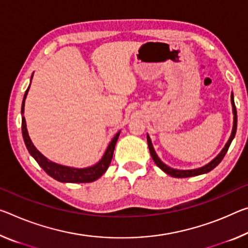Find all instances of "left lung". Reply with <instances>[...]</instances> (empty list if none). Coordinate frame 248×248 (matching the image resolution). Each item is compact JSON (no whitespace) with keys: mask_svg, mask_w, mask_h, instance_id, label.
Masks as SVG:
<instances>
[{"mask_svg":"<svg viewBox=\"0 0 248 248\" xmlns=\"http://www.w3.org/2000/svg\"><path fill=\"white\" fill-rule=\"evenodd\" d=\"M231 103H232V107H233V115H234L233 129H232V133H231V137H230L229 141H227L226 144L224 145V148L222 149V151L219 152L218 155H216L213 160L210 161V162L207 163V164H205V166H203L201 168H198V169H192V170H178V169L170 168L169 166H167L166 163H163L162 161L160 160L158 155H156L155 151V148H153L150 137H149V135H147L149 150H150V155H151L152 159H153V161H155V163L156 164V166H158L163 172H166V173L169 174V175L173 176V178H190V176H195V175L204 174V173H207V172H210V171L213 170V169L216 166H217V164L223 160L224 155H226V152H227V150H229V148H230V145L232 143V141H233V139H234L235 133H236L237 113H236V107H235V104H234V95H233V93H231Z\"/></svg>","mask_w":248,"mask_h":248,"instance_id":"8db88e82","label":"left lung"}]
</instances>
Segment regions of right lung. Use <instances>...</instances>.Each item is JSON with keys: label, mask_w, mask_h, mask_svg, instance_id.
<instances>
[{"label": "right lung", "mask_w": 248, "mask_h": 248, "mask_svg": "<svg viewBox=\"0 0 248 248\" xmlns=\"http://www.w3.org/2000/svg\"><path fill=\"white\" fill-rule=\"evenodd\" d=\"M33 75L31 76V80H32ZM31 86V85H30ZM29 88L26 89L24 98H23V103H22V133H23V139H24L25 145L29 150L30 155L33 156V158L36 160V162L39 164L43 170H44L47 174L49 176H52L53 179L60 181V182H64V183H89V182H93L97 179H99L101 175H103L107 169L109 167L110 162H111L112 159V155H113V150H115L117 140L119 138L120 131H118L116 133V136L113 137L112 140L110 141L109 145L106 149V151L104 153L103 158H101L96 164H93L92 167H87V168H72V167H67V166H62V164L55 163L53 161H50L42 155L35 145L33 144L32 140H31L29 132H27V128H26V121H25V117L23 116L24 113V106H25V99L27 93H29Z\"/></svg>", "instance_id": "1"}]
</instances>
